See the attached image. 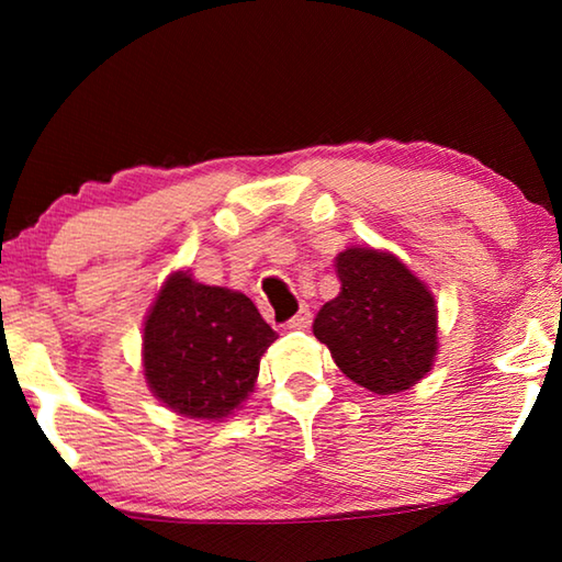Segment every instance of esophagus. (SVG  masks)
Here are the masks:
<instances>
[{"label": "esophagus", "instance_id": "34e87169", "mask_svg": "<svg viewBox=\"0 0 562 562\" xmlns=\"http://www.w3.org/2000/svg\"><path fill=\"white\" fill-rule=\"evenodd\" d=\"M310 322H312V312H310L307 304H302V307L297 310V315H294V317L288 322V327H290V329H307Z\"/></svg>", "mask_w": 562, "mask_h": 562}]
</instances>
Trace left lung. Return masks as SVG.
I'll return each mask as SVG.
<instances>
[{
	"label": "left lung",
	"mask_w": 562,
	"mask_h": 562,
	"mask_svg": "<svg viewBox=\"0 0 562 562\" xmlns=\"http://www.w3.org/2000/svg\"><path fill=\"white\" fill-rule=\"evenodd\" d=\"M341 292L315 317V337L351 382L374 394L414 386L436 355V304L394 255L369 247L339 252Z\"/></svg>",
	"instance_id": "8db88e82"
}]
</instances>
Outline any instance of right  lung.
<instances>
[{"mask_svg":"<svg viewBox=\"0 0 562 562\" xmlns=\"http://www.w3.org/2000/svg\"><path fill=\"white\" fill-rule=\"evenodd\" d=\"M274 339L250 297L178 272L146 319V379L168 408L217 422L252 392L260 357Z\"/></svg>","mask_w":562,"mask_h":562,"instance_id":"1","label":"right lung"}]
</instances>
